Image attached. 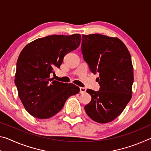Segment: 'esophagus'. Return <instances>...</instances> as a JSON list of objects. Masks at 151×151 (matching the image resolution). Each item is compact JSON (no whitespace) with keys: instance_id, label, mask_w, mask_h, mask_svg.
<instances>
[{"instance_id":"esophagus-1","label":"esophagus","mask_w":151,"mask_h":151,"mask_svg":"<svg viewBox=\"0 0 151 151\" xmlns=\"http://www.w3.org/2000/svg\"><path fill=\"white\" fill-rule=\"evenodd\" d=\"M86 88H85V87H81L80 88V93H81V94H83V93H85V92H86Z\"/></svg>"}]
</instances>
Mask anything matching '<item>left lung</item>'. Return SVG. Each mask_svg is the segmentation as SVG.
Instances as JSON below:
<instances>
[{"instance_id":"obj_1","label":"left lung","mask_w":151,"mask_h":151,"mask_svg":"<svg viewBox=\"0 0 151 151\" xmlns=\"http://www.w3.org/2000/svg\"><path fill=\"white\" fill-rule=\"evenodd\" d=\"M81 50L91 71L99 73V91L87 89L91 101L88 116L99 123L111 122L132 98L133 66L129 50L121 40L100 34L83 35Z\"/></svg>"}]
</instances>
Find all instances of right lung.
I'll list each match as a JSON object with an SVG mask.
<instances>
[{
	"mask_svg": "<svg viewBox=\"0 0 151 151\" xmlns=\"http://www.w3.org/2000/svg\"><path fill=\"white\" fill-rule=\"evenodd\" d=\"M81 36L50 35L36 39L25 46L17 63L14 83L25 109L37 119L55 115L68 97L79 93L73 84L50 78L55 67L59 68L64 57L77 48Z\"/></svg>",
	"mask_w": 151,
	"mask_h": 151,
	"instance_id": "add662e5",
	"label": "right lung"
}]
</instances>
